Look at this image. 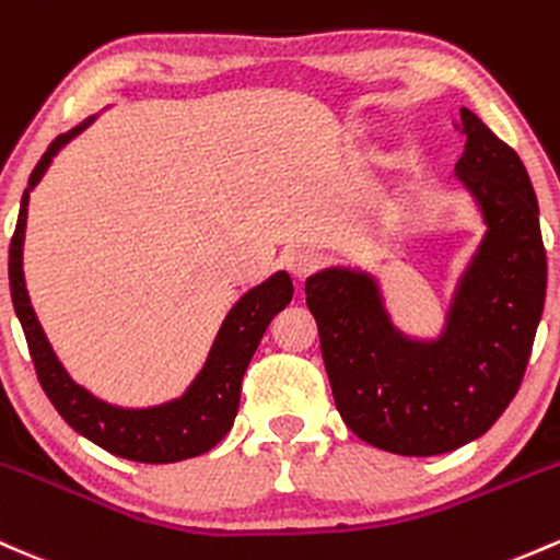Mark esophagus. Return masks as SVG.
Returning <instances> with one entry per match:
<instances>
[{"label":"esophagus","mask_w":560,"mask_h":560,"mask_svg":"<svg viewBox=\"0 0 560 560\" xmlns=\"http://www.w3.org/2000/svg\"><path fill=\"white\" fill-rule=\"evenodd\" d=\"M284 266L290 273L294 276V279L303 281L305 276H311L313 270H316L318 266V257L313 255L311 249H290L284 255Z\"/></svg>","instance_id":"34e87169"}]
</instances>
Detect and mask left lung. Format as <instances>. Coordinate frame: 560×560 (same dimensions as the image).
Returning a JSON list of instances; mask_svg holds the SVG:
<instances>
[{
	"label": "left lung",
	"instance_id": "1",
	"mask_svg": "<svg viewBox=\"0 0 560 560\" xmlns=\"http://www.w3.org/2000/svg\"><path fill=\"white\" fill-rule=\"evenodd\" d=\"M459 119L468 140L454 177L487 233L441 335H404L366 270L331 266L305 281L337 411L361 441L404 457L459 450L500 420L524 380L548 290L529 172L470 108Z\"/></svg>",
	"mask_w": 560,
	"mask_h": 560
}]
</instances>
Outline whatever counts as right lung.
<instances>
[{"label":"right lung","instance_id":"right-lung-1","mask_svg":"<svg viewBox=\"0 0 560 560\" xmlns=\"http://www.w3.org/2000/svg\"><path fill=\"white\" fill-rule=\"evenodd\" d=\"M92 121H95V116L84 119L73 130L58 135L31 172L28 188L23 190L21 199L15 233H12L10 242L12 305L21 318L42 388H45L52 407L58 409V415L79 435L90 439L101 450L116 454V457L135 459V463H177V459L210 452L231 430L238 411L244 372H247L252 353L260 346V337L268 329L270 318L290 305L294 292L292 279L287 270H276L262 284L252 287L233 303L229 316L220 324L205 366L180 398L145 409H125L101 401L88 388L73 383L71 374L55 355L50 340H47L39 318H36L34 305H31L26 276H23V238H26L28 194L42 180L58 151L79 132L88 130Z\"/></svg>","mask_w":560,"mask_h":560}]
</instances>
